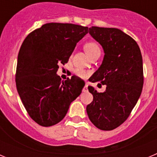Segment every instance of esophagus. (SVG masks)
Listing matches in <instances>:
<instances>
[{
    "label": "esophagus",
    "instance_id": "esophagus-1",
    "mask_svg": "<svg viewBox=\"0 0 157 157\" xmlns=\"http://www.w3.org/2000/svg\"><path fill=\"white\" fill-rule=\"evenodd\" d=\"M87 87H88V82L86 83L85 86H84V88H83V90H82L83 92H86V91L88 90V89H87Z\"/></svg>",
    "mask_w": 157,
    "mask_h": 157
}]
</instances>
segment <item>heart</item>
I'll return each instance as SVG.
<instances>
[{
  "mask_svg": "<svg viewBox=\"0 0 157 157\" xmlns=\"http://www.w3.org/2000/svg\"><path fill=\"white\" fill-rule=\"evenodd\" d=\"M85 50L86 52V53L88 55L93 53L95 51L100 50V48L98 46V44H96L94 42H90L87 43L86 45H85ZM75 74L78 76V77L82 78H86V77H88L89 75H90V72L87 71L82 70V69H75Z\"/></svg>",
  "mask_w": 157,
  "mask_h": 157,
  "instance_id": "obj_1",
  "label": "heart"
}]
</instances>
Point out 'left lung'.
<instances>
[{
  "label": "left lung",
  "instance_id": "1",
  "mask_svg": "<svg viewBox=\"0 0 157 157\" xmlns=\"http://www.w3.org/2000/svg\"><path fill=\"white\" fill-rule=\"evenodd\" d=\"M89 30L105 52L101 66L89 80L106 85V90L98 93L89 86L94 100L86 106L87 115L98 129L112 130L127 120L141 96L142 56L137 42L120 29L92 27Z\"/></svg>",
  "mask_w": 157,
  "mask_h": 157
}]
</instances>
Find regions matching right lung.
I'll return each instance as SVG.
<instances>
[{
	"label": "right lung",
	"mask_w": 157,
	"mask_h": 157,
	"mask_svg": "<svg viewBox=\"0 0 157 157\" xmlns=\"http://www.w3.org/2000/svg\"><path fill=\"white\" fill-rule=\"evenodd\" d=\"M88 27L48 23L27 35L19 49L16 82L18 94L32 120L51 127L63 120L85 84L75 76L63 81L56 74L67 63Z\"/></svg>",
	"instance_id": "obj_1"
}]
</instances>
